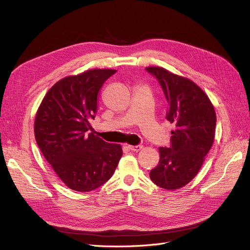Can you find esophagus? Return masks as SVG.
Returning <instances> with one entry per match:
<instances>
[{"label":"esophagus","instance_id":"obj_1","mask_svg":"<svg viewBox=\"0 0 250 250\" xmlns=\"http://www.w3.org/2000/svg\"><path fill=\"white\" fill-rule=\"evenodd\" d=\"M142 148H143V146H142V145H137V146H128V149L131 150V151H134V152H138V151H140Z\"/></svg>","mask_w":250,"mask_h":250}]
</instances>
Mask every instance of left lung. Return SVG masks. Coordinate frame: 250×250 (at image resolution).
Returning <instances> with one entry per match:
<instances>
[{"label": "left lung", "mask_w": 250, "mask_h": 250, "mask_svg": "<svg viewBox=\"0 0 250 250\" xmlns=\"http://www.w3.org/2000/svg\"><path fill=\"white\" fill-rule=\"evenodd\" d=\"M160 83L169 108L167 120L175 125L171 147H160V163L150 171L153 183L166 190H177L197 175L216 129V112L207 94L186 77L160 66L146 67Z\"/></svg>", "instance_id": "1"}]
</instances>
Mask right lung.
<instances>
[{
    "label": "right lung",
    "mask_w": 250,
    "mask_h": 250,
    "mask_svg": "<svg viewBox=\"0 0 250 250\" xmlns=\"http://www.w3.org/2000/svg\"><path fill=\"white\" fill-rule=\"evenodd\" d=\"M116 70H88L56 82L37 109L34 134L42 155L63 184L89 192L112 176L122 147L104 142L93 132L97 97Z\"/></svg>",
    "instance_id": "obj_1"
}]
</instances>
